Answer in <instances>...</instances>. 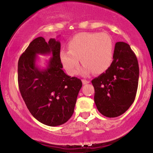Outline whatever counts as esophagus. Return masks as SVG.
Instances as JSON below:
<instances>
[{
    "label": "esophagus",
    "mask_w": 153,
    "mask_h": 153,
    "mask_svg": "<svg viewBox=\"0 0 153 153\" xmlns=\"http://www.w3.org/2000/svg\"><path fill=\"white\" fill-rule=\"evenodd\" d=\"M82 83H83V85H85V84H87V83H90V81L85 80V79H83Z\"/></svg>",
    "instance_id": "esophagus-1"
}]
</instances>
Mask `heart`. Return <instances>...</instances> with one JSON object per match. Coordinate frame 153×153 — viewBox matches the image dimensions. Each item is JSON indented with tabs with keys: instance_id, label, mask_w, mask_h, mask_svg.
<instances>
[{
	"instance_id": "1",
	"label": "heart",
	"mask_w": 153,
	"mask_h": 153,
	"mask_svg": "<svg viewBox=\"0 0 153 153\" xmlns=\"http://www.w3.org/2000/svg\"><path fill=\"white\" fill-rule=\"evenodd\" d=\"M69 51L61 50L60 59L70 75L76 74L80 59L83 66L80 73L101 74L109 68L114 57V43L105 33H81L68 42Z\"/></svg>"
}]
</instances>
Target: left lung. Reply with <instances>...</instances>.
Listing matches in <instances>:
<instances>
[{
  "label": "left lung",
  "mask_w": 153,
  "mask_h": 153,
  "mask_svg": "<svg viewBox=\"0 0 153 153\" xmlns=\"http://www.w3.org/2000/svg\"><path fill=\"white\" fill-rule=\"evenodd\" d=\"M139 76L137 56L129 45L123 42H116L111 65L92 80L94 100L100 114L108 118L124 114L135 100Z\"/></svg>",
  "instance_id": "8db88e82"
}]
</instances>
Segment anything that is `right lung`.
<instances>
[{
	"instance_id": "add662e5",
	"label": "right lung",
	"mask_w": 153,
	"mask_h": 153,
	"mask_svg": "<svg viewBox=\"0 0 153 153\" xmlns=\"http://www.w3.org/2000/svg\"><path fill=\"white\" fill-rule=\"evenodd\" d=\"M60 43L38 37L31 42L18 62V83L25 104L35 119L48 126L65 123L74 113L82 82L62 70ZM51 55L47 68L36 65L37 55Z\"/></svg>"
}]
</instances>
